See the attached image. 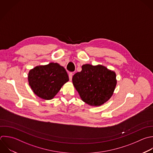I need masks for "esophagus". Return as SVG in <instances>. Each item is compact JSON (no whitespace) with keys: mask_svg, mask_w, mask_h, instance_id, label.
I'll list each match as a JSON object with an SVG mask.
<instances>
[{"mask_svg":"<svg viewBox=\"0 0 153 153\" xmlns=\"http://www.w3.org/2000/svg\"><path fill=\"white\" fill-rule=\"evenodd\" d=\"M72 76H73V74L72 73H70L69 74V80L71 81L72 79Z\"/></svg>","mask_w":153,"mask_h":153,"instance_id":"1","label":"esophagus"}]
</instances>
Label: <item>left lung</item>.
<instances>
[{
	"mask_svg": "<svg viewBox=\"0 0 153 153\" xmlns=\"http://www.w3.org/2000/svg\"><path fill=\"white\" fill-rule=\"evenodd\" d=\"M72 82L81 99L91 106H100L108 100L117 84L114 72L102 65L89 64L82 66V71L73 76Z\"/></svg>",
	"mask_w": 153,
	"mask_h": 153,
	"instance_id": "1",
	"label": "left lung"
}]
</instances>
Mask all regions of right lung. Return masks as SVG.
<instances>
[{"label": "right lung", "instance_id": "right-lung-1", "mask_svg": "<svg viewBox=\"0 0 153 153\" xmlns=\"http://www.w3.org/2000/svg\"><path fill=\"white\" fill-rule=\"evenodd\" d=\"M28 80L29 85L38 97L50 100L59 91L63 85L69 81L65 69L57 63L36 66L30 70Z\"/></svg>", "mask_w": 153, "mask_h": 153}]
</instances>
